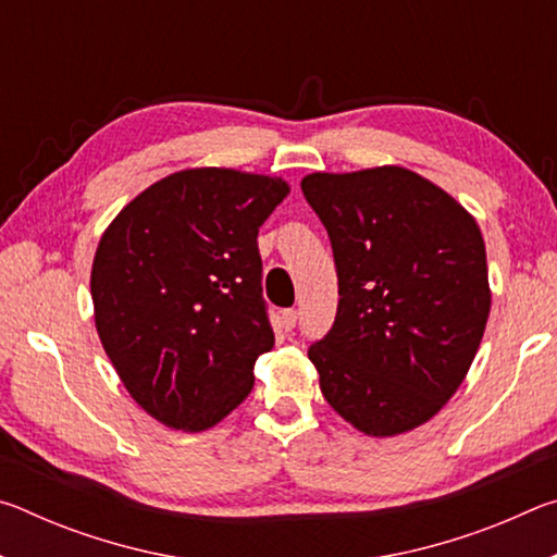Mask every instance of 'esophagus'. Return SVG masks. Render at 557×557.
Wrapping results in <instances>:
<instances>
[{
	"mask_svg": "<svg viewBox=\"0 0 557 557\" xmlns=\"http://www.w3.org/2000/svg\"><path fill=\"white\" fill-rule=\"evenodd\" d=\"M280 319H282V326H285V332H292V329L297 326V312H295V309H285V312L280 314Z\"/></svg>",
	"mask_w": 557,
	"mask_h": 557,
	"instance_id": "34e87169",
	"label": "esophagus"
}]
</instances>
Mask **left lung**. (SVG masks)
Returning a JSON list of instances; mask_svg holds the SVG:
<instances>
[{
    "instance_id": "8db88e82",
    "label": "left lung",
    "mask_w": 557,
    "mask_h": 557,
    "mask_svg": "<svg viewBox=\"0 0 557 557\" xmlns=\"http://www.w3.org/2000/svg\"><path fill=\"white\" fill-rule=\"evenodd\" d=\"M301 194L332 240L338 307L309 346L326 403L373 437L442 410L482 344L492 289L476 221L403 166L317 172Z\"/></svg>"
}]
</instances>
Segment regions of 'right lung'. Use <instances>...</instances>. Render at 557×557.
Masks as SVG:
<instances>
[{
    "label": "right lung",
    "mask_w": 557,
    "mask_h": 557,
    "mask_svg": "<svg viewBox=\"0 0 557 557\" xmlns=\"http://www.w3.org/2000/svg\"><path fill=\"white\" fill-rule=\"evenodd\" d=\"M287 194L277 176L184 169L102 233L98 336L127 393L166 428L209 430L252 391L258 356L275 346L258 231Z\"/></svg>",
    "instance_id": "obj_1"
}]
</instances>
